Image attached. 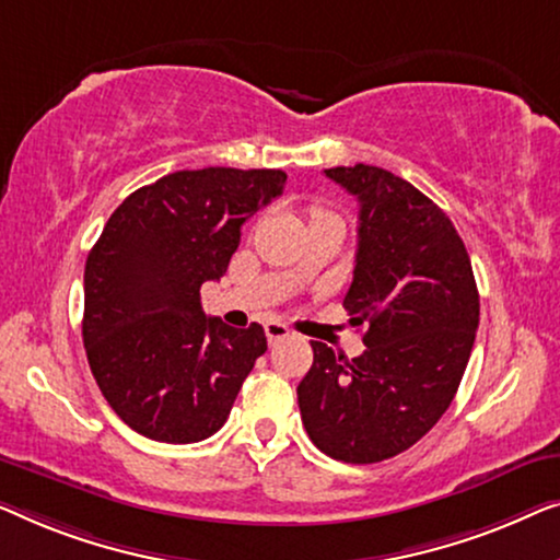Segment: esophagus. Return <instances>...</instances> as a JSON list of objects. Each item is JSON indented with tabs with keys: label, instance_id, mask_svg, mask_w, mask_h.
<instances>
[{
	"label": "esophagus",
	"instance_id": "1",
	"mask_svg": "<svg viewBox=\"0 0 560 560\" xmlns=\"http://www.w3.org/2000/svg\"><path fill=\"white\" fill-rule=\"evenodd\" d=\"M264 329H266V337H269V345H277L291 337V329L287 325H281V322H266Z\"/></svg>",
	"mask_w": 560,
	"mask_h": 560
}]
</instances>
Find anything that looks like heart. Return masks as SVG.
<instances>
[{
	"mask_svg": "<svg viewBox=\"0 0 560 560\" xmlns=\"http://www.w3.org/2000/svg\"><path fill=\"white\" fill-rule=\"evenodd\" d=\"M322 215H329V212H322V210L314 212V218H322Z\"/></svg>",
	"mask_w": 560,
	"mask_h": 560,
	"instance_id": "1",
	"label": "heart"
}]
</instances>
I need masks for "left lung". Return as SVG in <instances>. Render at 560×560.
<instances>
[{
    "instance_id": "obj_1",
    "label": "left lung",
    "mask_w": 560,
    "mask_h": 560,
    "mask_svg": "<svg viewBox=\"0 0 560 560\" xmlns=\"http://www.w3.org/2000/svg\"><path fill=\"white\" fill-rule=\"evenodd\" d=\"M325 175L360 202L358 254L345 294L365 352L348 360L312 342L299 411L314 446L375 464L413 446L459 388L479 325L471 261L436 202L388 170L355 164Z\"/></svg>"
}]
</instances>
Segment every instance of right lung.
<instances>
[{
    "instance_id": "1",
    "label": "right lung",
    "mask_w": 560,
    "mask_h": 560,
    "mask_svg": "<svg viewBox=\"0 0 560 560\" xmlns=\"http://www.w3.org/2000/svg\"><path fill=\"white\" fill-rule=\"evenodd\" d=\"M281 170H183L139 187L104 225L83 277V345L108 406L137 434L192 444L215 434L266 352L261 325L205 317L241 225L279 198Z\"/></svg>"
}]
</instances>
